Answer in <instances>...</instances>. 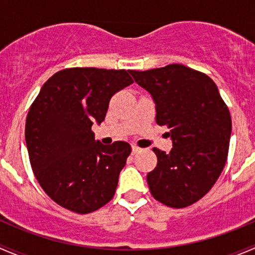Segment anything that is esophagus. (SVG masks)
Instances as JSON below:
<instances>
[{
	"label": "esophagus",
	"mask_w": 255,
	"mask_h": 255,
	"mask_svg": "<svg viewBox=\"0 0 255 255\" xmlns=\"http://www.w3.org/2000/svg\"><path fill=\"white\" fill-rule=\"evenodd\" d=\"M139 151H140L139 146H137L135 144H133V145H132V154H137V153H139Z\"/></svg>",
	"instance_id": "34e87169"
}]
</instances>
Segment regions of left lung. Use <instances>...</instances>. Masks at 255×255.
<instances>
[{
  "label": "left lung",
  "mask_w": 255,
  "mask_h": 255,
  "mask_svg": "<svg viewBox=\"0 0 255 255\" xmlns=\"http://www.w3.org/2000/svg\"><path fill=\"white\" fill-rule=\"evenodd\" d=\"M155 102V120L169 128L170 153L153 148L158 163L146 175L150 194L169 207L195 204L215 185L227 161L232 120L210 76L181 64L129 70Z\"/></svg>",
  "instance_id": "obj_1"
}]
</instances>
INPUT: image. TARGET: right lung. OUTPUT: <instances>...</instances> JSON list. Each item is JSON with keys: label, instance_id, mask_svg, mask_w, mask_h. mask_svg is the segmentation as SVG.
I'll use <instances>...</instances> for the list:
<instances>
[{"label": "right lung", "instance_id": "right-lung-1", "mask_svg": "<svg viewBox=\"0 0 255 255\" xmlns=\"http://www.w3.org/2000/svg\"><path fill=\"white\" fill-rule=\"evenodd\" d=\"M133 84L128 71L69 68L43 85L25 121L30 165L53 201L85 215L112 200L132 148L95 140L94 122L106 117L116 92Z\"/></svg>", "mask_w": 255, "mask_h": 255}]
</instances>
